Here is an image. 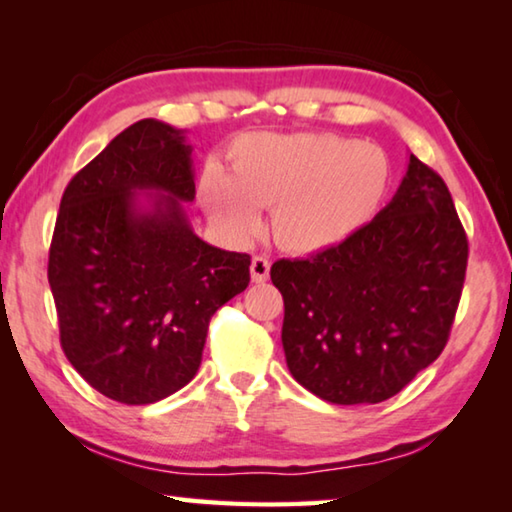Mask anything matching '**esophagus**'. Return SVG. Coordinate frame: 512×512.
Here are the masks:
<instances>
[{"label":"esophagus","mask_w":512,"mask_h":512,"mask_svg":"<svg viewBox=\"0 0 512 512\" xmlns=\"http://www.w3.org/2000/svg\"><path fill=\"white\" fill-rule=\"evenodd\" d=\"M268 275H271V262L266 257H253V262H250V277H253V282H266Z\"/></svg>","instance_id":"obj_1"}]
</instances>
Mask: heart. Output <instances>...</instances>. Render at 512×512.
Segmentation results:
<instances>
[{"mask_svg":"<svg viewBox=\"0 0 512 512\" xmlns=\"http://www.w3.org/2000/svg\"><path fill=\"white\" fill-rule=\"evenodd\" d=\"M391 164L375 144L332 133L250 135L232 146L230 173L210 167L198 198L232 239L253 235L259 210H271L273 237L296 255L336 248L384 203Z\"/></svg>","mask_w":512,"mask_h":512,"instance_id":"1","label":"heart"}]
</instances>
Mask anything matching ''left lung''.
Returning <instances> with one entry per match:
<instances>
[{
	"mask_svg": "<svg viewBox=\"0 0 512 512\" xmlns=\"http://www.w3.org/2000/svg\"><path fill=\"white\" fill-rule=\"evenodd\" d=\"M465 266L467 237L452 194L411 153L391 203L357 235L271 266L293 379L343 406L397 395L443 352Z\"/></svg>",
	"mask_w": 512,
	"mask_h": 512,
	"instance_id": "1",
	"label": "left lung"
}]
</instances>
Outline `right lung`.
Instances as JSON below:
<instances>
[{"mask_svg": "<svg viewBox=\"0 0 512 512\" xmlns=\"http://www.w3.org/2000/svg\"><path fill=\"white\" fill-rule=\"evenodd\" d=\"M185 131L142 119L76 173L49 250L60 345L121 404H153L194 379L214 311L250 282V255L196 235Z\"/></svg>", "mask_w": 512, "mask_h": 512, "instance_id": "obj_1", "label": "right lung"}]
</instances>
